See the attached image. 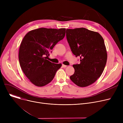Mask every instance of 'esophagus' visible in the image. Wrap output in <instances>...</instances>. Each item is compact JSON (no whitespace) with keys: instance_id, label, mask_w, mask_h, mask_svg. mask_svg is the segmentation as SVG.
<instances>
[{"instance_id":"obj_1","label":"esophagus","mask_w":123,"mask_h":123,"mask_svg":"<svg viewBox=\"0 0 123 123\" xmlns=\"http://www.w3.org/2000/svg\"><path fill=\"white\" fill-rule=\"evenodd\" d=\"M62 67H63V68H66L67 66V65H64V64H62Z\"/></svg>"}]
</instances>
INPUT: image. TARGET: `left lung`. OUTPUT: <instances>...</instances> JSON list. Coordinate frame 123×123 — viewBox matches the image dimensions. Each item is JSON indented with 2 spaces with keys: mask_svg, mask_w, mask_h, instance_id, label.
Listing matches in <instances>:
<instances>
[{
  "mask_svg": "<svg viewBox=\"0 0 123 123\" xmlns=\"http://www.w3.org/2000/svg\"><path fill=\"white\" fill-rule=\"evenodd\" d=\"M66 37L71 49L80 63L75 64L70 79L81 87L94 83L102 75L107 60L104 41L98 32L85 28L66 29Z\"/></svg>",
  "mask_w": 123,
  "mask_h": 123,
  "instance_id": "1",
  "label": "left lung"
}]
</instances>
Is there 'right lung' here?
<instances>
[{"mask_svg": "<svg viewBox=\"0 0 123 123\" xmlns=\"http://www.w3.org/2000/svg\"><path fill=\"white\" fill-rule=\"evenodd\" d=\"M65 28H40L25 35L19 50V61L23 73L38 87L48 84L62 66L46 59L55 45L65 37Z\"/></svg>", "mask_w": 123, "mask_h": 123, "instance_id": "1", "label": "right lung"}]
</instances>
